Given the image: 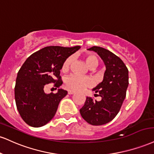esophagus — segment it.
Returning <instances> with one entry per match:
<instances>
[{"instance_id": "obj_1", "label": "esophagus", "mask_w": 154, "mask_h": 154, "mask_svg": "<svg viewBox=\"0 0 154 154\" xmlns=\"http://www.w3.org/2000/svg\"><path fill=\"white\" fill-rule=\"evenodd\" d=\"M75 92L74 91V90H68V94H69V95H72V94H75Z\"/></svg>"}]
</instances>
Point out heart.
I'll list each match as a JSON object with an SVG mask.
<instances>
[{"instance_id": "1", "label": "heart", "mask_w": 154, "mask_h": 154, "mask_svg": "<svg viewBox=\"0 0 154 154\" xmlns=\"http://www.w3.org/2000/svg\"><path fill=\"white\" fill-rule=\"evenodd\" d=\"M84 57L87 64L91 69L96 67L98 65V64H99L98 58L94 54H85L84 55ZM72 62V57H67L64 60V62H63L62 65V68H61V70H62V72H66L69 69ZM90 84H91V80L88 77H81V76L76 75L69 76V77H67V79L66 80V85L67 86V88L75 90H82L83 88L88 87Z\"/></svg>"}]
</instances>
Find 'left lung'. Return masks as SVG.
Listing matches in <instances>:
<instances>
[{"instance_id":"obj_1","label":"left lung","mask_w":154,"mask_h":154,"mask_svg":"<svg viewBox=\"0 0 154 154\" xmlns=\"http://www.w3.org/2000/svg\"><path fill=\"white\" fill-rule=\"evenodd\" d=\"M88 50L97 53L104 62L106 70L103 80L92 90L102 100L97 101L87 97L79 112L88 123L102 125L113 120L119 112L126 96L128 70L123 61L109 50L100 47H92Z\"/></svg>"}]
</instances>
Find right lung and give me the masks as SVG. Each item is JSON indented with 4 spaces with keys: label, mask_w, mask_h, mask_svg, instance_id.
<instances>
[{
    "label": "right lung",
    "mask_w": 154,
    "mask_h": 154,
    "mask_svg": "<svg viewBox=\"0 0 154 154\" xmlns=\"http://www.w3.org/2000/svg\"><path fill=\"white\" fill-rule=\"evenodd\" d=\"M79 46H50L38 50L27 58L18 72L15 100L20 116L30 126H43L54 118L61 100L67 92L59 89L47 94L44 87L49 83L62 85L60 69L64 60L79 49Z\"/></svg>",
    "instance_id": "obj_1"
}]
</instances>
